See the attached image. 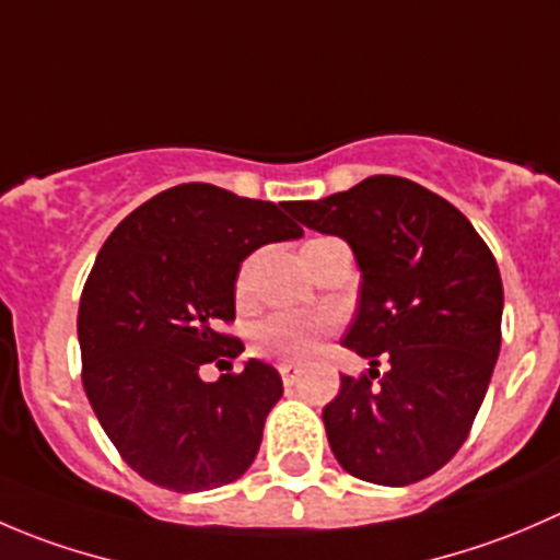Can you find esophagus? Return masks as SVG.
Listing matches in <instances>:
<instances>
[{"label": "esophagus", "mask_w": 560, "mask_h": 560, "mask_svg": "<svg viewBox=\"0 0 560 560\" xmlns=\"http://www.w3.org/2000/svg\"><path fill=\"white\" fill-rule=\"evenodd\" d=\"M279 374H281V382H284L287 387H292L298 382V374H301V371H298L295 363H281Z\"/></svg>", "instance_id": "obj_1"}]
</instances>
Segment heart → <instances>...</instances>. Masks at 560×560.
Masks as SVG:
<instances>
[{"instance_id": "obj_1", "label": "heart", "mask_w": 560, "mask_h": 560, "mask_svg": "<svg viewBox=\"0 0 560 560\" xmlns=\"http://www.w3.org/2000/svg\"><path fill=\"white\" fill-rule=\"evenodd\" d=\"M312 241H306V244H312ZM248 281H252V262H244L235 276V298L238 301H246ZM322 332H325V322L314 319V316L287 312L270 314L254 330V352L262 354V358L292 363V360H303L312 352Z\"/></svg>"}]
</instances>
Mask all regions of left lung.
Instances as JSON below:
<instances>
[{
    "instance_id": "left-lung-1",
    "label": "left lung",
    "mask_w": 560,
    "mask_h": 560,
    "mask_svg": "<svg viewBox=\"0 0 560 560\" xmlns=\"http://www.w3.org/2000/svg\"><path fill=\"white\" fill-rule=\"evenodd\" d=\"M284 208L347 241L363 270L341 343L374 369L341 376L322 409L332 455L387 488L431 477L468 439L499 360L504 287L493 252L453 202L398 175Z\"/></svg>"
}]
</instances>
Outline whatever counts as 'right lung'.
Wrapping results in <instances>:
<instances>
[{
    "label": "right lung",
    "mask_w": 560,
    "mask_h": 560,
    "mask_svg": "<svg viewBox=\"0 0 560 560\" xmlns=\"http://www.w3.org/2000/svg\"><path fill=\"white\" fill-rule=\"evenodd\" d=\"M301 235L276 202L178 184L135 208L100 248L78 308L81 382L113 447L143 479L200 493L252 466L284 393L279 371L248 360L202 382L200 369H233L228 360L244 349L222 330L235 319L241 262Z\"/></svg>",
    "instance_id": "right-lung-1"
}]
</instances>
